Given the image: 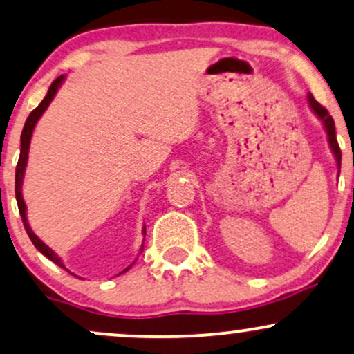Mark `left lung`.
<instances>
[{"mask_svg": "<svg viewBox=\"0 0 354 354\" xmlns=\"http://www.w3.org/2000/svg\"><path fill=\"white\" fill-rule=\"evenodd\" d=\"M308 104H310V107H312L313 112L317 113V117L323 122V125H325L326 133H328V142H330V148H331V151H333L336 163H338V168H342V150H339L338 140H336L333 118H331V115L328 113V110L323 107V105H320L317 100L313 99L312 93H308Z\"/></svg>", "mask_w": 354, "mask_h": 354, "instance_id": "1", "label": "left lung"}]
</instances>
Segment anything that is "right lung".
Masks as SVG:
<instances>
[{
	"mask_svg": "<svg viewBox=\"0 0 354 354\" xmlns=\"http://www.w3.org/2000/svg\"><path fill=\"white\" fill-rule=\"evenodd\" d=\"M64 80V75L61 77H57L54 80L53 84H50L48 93H46V97L42 99V102L39 105H37L36 109L32 110L31 113H29L26 123H24V129H23V133H21V153H19V160H18V165H16V178H15V193H16V201H18V207H19V214H21V219H23V224H24V229H26L29 239L32 241L34 247H36L37 250H39L41 254H44L46 257L49 259V261H53L54 263H57L59 267H62V269H66V267L62 266L61 259L57 257V254L54 252L53 249H49L48 245L42 242L39 237L36 236V234L32 232V229L29 227V223H28V218H26V204H24V199H23V194H21V186H23V176H24V169H26V163H28V151H29V143H31V136H32V130L34 127H36L37 120L41 118V115L44 113V110L49 107V104L53 102L55 92H57V88L61 87ZM143 234H145V229H143ZM129 270V269H125Z\"/></svg>",
	"mask_w": 354,
	"mask_h": 354,
	"instance_id": "obj_1",
	"label": "right lung"
}]
</instances>
